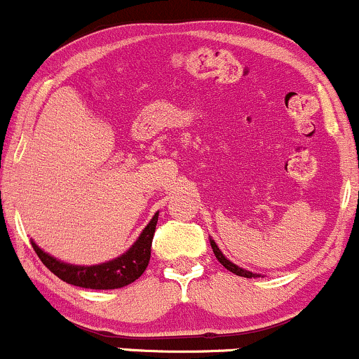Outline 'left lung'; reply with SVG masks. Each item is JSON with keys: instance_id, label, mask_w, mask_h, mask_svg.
<instances>
[{"instance_id": "1", "label": "left lung", "mask_w": 359, "mask_h": 359, "mask_svg": "<svg viewBox=\"0 0 359 359\" xmlns=\"http://www.w3.org/2000/svg\"><path fill=\"white\" fill-rule=\"evenodd\" d=\"M211 248H212V251H214V255H216V258L219 259V263H221L222 266H224L226 270L233 271V273L240 275V277H245V278H255V277H259L258 273H253V271H248V270L241 269V266L234 265L233 262H229V259L226 258L224 255H222V251H221L219 248H217V245H216V243H214V240H211Z\"/></svg>"}]
</instances>
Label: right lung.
Instances as JSON below:
<instances>
[{
    "instance_id": "add662e5",
    "label": "right lung",
    "mask_w": 359,
    "mask_h": 359,
    "mask_svg": "<svg viewBox=\"0 0 359 359\" xmlns=\"http://www.w3.org/2000/svg\"><path fill=\"white\" fill-rule=\"evenodd\" d=\"M156 221H158V212L151 217V221L145 226V229L140 234L138 240L131 245V248L126 253L111 259V262L100 263V265H71V263H64L60 259L50 257L48 253H45L34 241H32V246H34L39 258L42 259L43 265L53 275H57L60 280L71 283V285L93 288V290L121 288L133 283L147 270L148 262H150L151 240H154Z\"/></svg>"
}]
</instances>
